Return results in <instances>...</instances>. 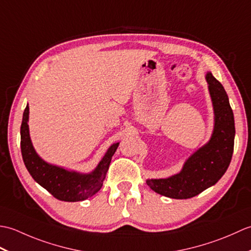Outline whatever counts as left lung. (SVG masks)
<instances>
[{"instance_id": "8db88e82", "label": "left lung", "mask_w": 251, "mask_h": 251, "mask_svg": "<svg viewBox=\"0 0 251 251\" xmlns=\"http://www.w3.org/2000/svg\"><path fill=\"white\" fill-rule=\"evenodd\" d=\"M214 109V128L204 146L185 159L179 173L167 178L147 179L157 194L176 200L191 199L215 185L231 163L235 123L226 92L211 72L205 75Z\"/></svg>"}]
</instances>
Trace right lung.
I'll return each mask as SVG.
<instances>
[{"mask_svg": "<svg viewBox=\"0 0 251 251\" xmlns=\"http://www.w3.org/2000/svg\"><path fill=\"white\" fill-rule=\"evenodd\" d=\"M28 122L29 104H26L20 127V147L24 163L35 182L43 186L57 200L65 201H85L97 193L102 186L112 156L120 142L109 147L94 170L90 173H79L57 166L42 158L32 145Z\"/></svg>", "mask_w": 251, "mask_h": 251, "instance_id": "1", "label": "right lung"}]
</instances>
